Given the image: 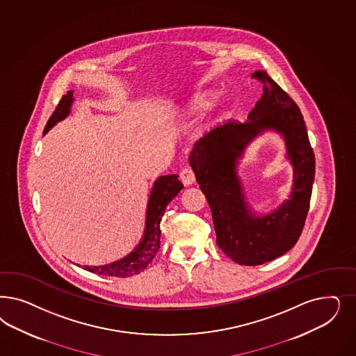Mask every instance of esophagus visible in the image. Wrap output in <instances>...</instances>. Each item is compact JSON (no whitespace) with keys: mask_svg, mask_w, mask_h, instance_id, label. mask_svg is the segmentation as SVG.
<instances>
[{"mask_svg":"<svg viewBox=\"0 0 356 356\" xmlns=\"http://www.w3.org/2000/svg\"><path fill=\"white\" fill-rule=\"evenodd\" d=\"M179 177H181V181L184 182V186H191V184H195V174L190 168H184Z\"/></svg>","mask_w":356,"mask_h":356,"instance_id":"esophagus-1","label":"esophagus"}]
</instances>
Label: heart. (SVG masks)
I'll return each mask as SVG.
<instances>
[{
	"label": "heart",
	"instance_id": "heart-1",
	"mask_svg": "<svg viewBox=\"0 0 356 356\" xmlns=\"http://www.w3.org/2000/svg\"><path fill=\"white\" fill-rule=\"evenodd\" d=\"M212 106L213 99H211L208 95H195L187 104V110L193 114H202L208 111Z\"/></svg>",
	"mask_w": 356,
	"mask_h": 356
}]
</instances>
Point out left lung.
Masks as SVG:
<instances>
[{
	"label": "left lung",
	"mask_w": 356,
	"mask_h": 356,
	"mask_svg": "<svg viewBox=\"0 0 356 356\" xmlns=\"http://www.w3.org/2000/svg\"><path fill=\"white\" fill-rule=\"evenodd\" d=\"M252 77L264 94L245 123L215 128L196 141L188 162L211 207L218 246L236 264L258 266L291 250L304 228L314 181V153L298 104L264 70ZM267 130L286 143L294 168L290 197L270 214H257L245 202L236 166L245 147Z\"/></svg>",
	"instance_id": "1"
}]
</instances>
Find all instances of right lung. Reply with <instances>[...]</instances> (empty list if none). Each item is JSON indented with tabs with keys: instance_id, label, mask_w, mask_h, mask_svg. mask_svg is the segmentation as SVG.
<instances>
[{
	"instance_id": "obj_1",
	"label": "right lung",
	"mask_w": 356,
	"mask_h": 356,
	"mask_svg": "<svg viewBox=\"0 0 356 356\" xmlns=\"http://www.w3.org/2000/svg\"><path fill=\"white\" fill-rule=\"evenodd\" d=\"M73 102V90H69L61 98L56 110L48 119L44 128V135L52 127L56 126L58 122L64 120L70 114ZM184 184L178 179V174L162 175L157 178L152 187L147 204L144 234L136 245V248L129 254H127L126 257L115 262L104 266H85L83 270L98 275L115 277H128L144 271L160 249V222L165 213V209L172 199L179 194Z\"/></svg>"
}]
</instances>
